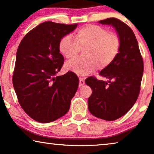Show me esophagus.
Masks as SVG:
<instances>
[{
    "label": "esophagus",
    "instance_id": "1",
    "mask_svg": "<svg viewBox=\"0 0 154 154\" xmlns=\"http://www.w3.org/2000/svg\"><path fill=\"white\" fill-rule=\"evenodd\" d=\"M85 80L82 78H79V87H82V86L85 85Z\"/></svg>",
    "mask_w": 154,
    "mask_h": 154
}]
</instances>
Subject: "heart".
Instances as JSON below:
<instances>
[{
  "instance_id": "1",
  "label": "heart",
  "mask_w": 154,
  "mask_h": 154,
  "mask_svg": "<svg viewBox=\"0 0 154 154\" xmlns=\"http://www.w3.org/2000/svg\"><path fill=\"white\" fill-rule=\"evenodd\" d=\"M75 39L67 35L61 38L59 49L67 59L75 58L84 49L85 56L73 59L66 63L67 69L79 74H87L98 65L103 68L113 62L118 55L121 41L118 34L108 32L106 29L89 24L79 29Z\"/></svg>"
}]
</instances>
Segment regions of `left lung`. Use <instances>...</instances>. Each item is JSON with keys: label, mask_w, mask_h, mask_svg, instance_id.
<instances>
[{"label": "left lung", "mask_w": 154, "mask_h": 154, "mask_svg": "<svg viewBox=\"0 0 154 154\" xmlns=\"http://www.w3.org/2000/svg\"><path fill=\"white\" fill-rule=\"evenodd\" d=\"M116 28L121 41L118 55L111 64L99 72L106 81L88 77L85 83L92 94L88 108L96 118L112 121L125 115L138 98L144 71V62L138 42L130 26L115 17L100 20Z\"/></svg>", "instance_id": "obj_1"}]
</instances>
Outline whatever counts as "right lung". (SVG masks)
Returning a JSON list of instances; mask_svg holds the SVG:
<instances>
[{"instance_id": "right-lung-1", "label": "right lung", "mask_w": 154, "mask_h": 154, "mask_svg": "<svg viewBox=\"0 0 154 154\" xmlns=\"http://www.w3.org/2000/svg\"><path fill=\"white\" fill-rule=\"evenodd\" d=\"M44 22L24 36L18 46L13 84L24 111L42 123H48L68 112L79 85L75 73L57 76L64 63L60 39L77 27Z\"/></svg>"}]
</instances>
